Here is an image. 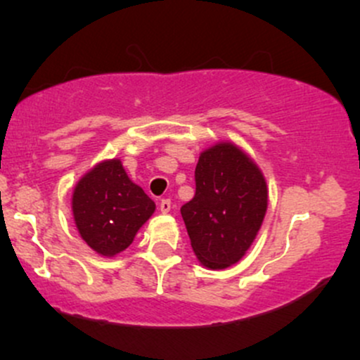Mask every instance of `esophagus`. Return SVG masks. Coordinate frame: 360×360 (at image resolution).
<instances>
[{
  "instance_id": "obj_1",
  "label": "esophagus",
  "mask_w": 360,
  "mask_h": 360,
  "mask_svg": "<svg viewBox=\"0 0 360 360\" xmlns=\"http://www.w3.org/2000/svg\"><path fill=\"white\" fill-rule=\"evenodd\" d=\"M171 208H172V203H171V200H167V198H164V200H160V203H159V210L162 213H169L171 212Z\"/></svg>"
}]
</instances>
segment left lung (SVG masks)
Returning a JSON list of instances; mask_svg holds the SVG:
<instances>
[{
  "label": "left lung",
  "instance_id": "8db88e82",
  "mask_svg": "<svg viewBox=\"0 0 360 360\" xmlns=\"http://www.w3.org/2000/svg\"><path fill=\"white\" fill-rule=\"evenodd\" d=\"M196 193L181 214L198 260L210 269L237 264L257 237L267 210V184L257 164L232 142L201 152Z\"/></svg>",
  "mask_w": 360,
  "mask_h": 360
}]
</instances>
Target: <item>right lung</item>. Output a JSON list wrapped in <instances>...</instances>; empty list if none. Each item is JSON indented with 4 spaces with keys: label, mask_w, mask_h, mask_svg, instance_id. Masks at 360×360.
Returning <instances> with one entry per match:
<instances>
[{
    "label": "right lung",
    "mask_w": 360,
    "mask_h": 360,
    "mask_svg": "<svg viewBox=\"0 0 360 360\" xmlns=\"http://www.w3.org/2000/svg\"><path fill=\"white\" fill-rule=\"evenodd\" d=\"M154 212L155 203L131 183L120 159L94 166L72 193V214L79 235L105 257L125 250Z\"/></svg>",
    "instance_id": "right-lung-1"
}]
</instances>
